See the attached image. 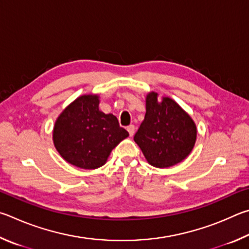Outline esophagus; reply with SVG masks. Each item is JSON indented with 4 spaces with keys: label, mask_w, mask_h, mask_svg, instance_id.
Returning <instances> with one entry per match:
<instances>
[{
    "label": "esophagus",
    "mask_w": 249,
    "mask_h": 249,
    "mask_svg": "<svg viewBox=\"0 0 249 249\" xmlns=\"http://www.w3.org/2000/svg\"><path fill=\"white\" fill-rule=\"evenodd\" d=\"M127 130H128V132L130 134V137H132L133 134H134V131H136V127H134L133 124H130V125H128Z\"/></svg>",
    "instance_id": "esophagus-1"
}]
</instances>
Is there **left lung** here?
Listing matches in <instances>:
<instances>
[{
	"label": "left lung",
	"mask_w": 249,
	"mask_h": 249,
	"mask_svg": "<svg viewBox=\"0 0 249 249\" xmlns=\"http://www.w3.org/2000/svg\"><path fill=\"white\" fill-rule=\"evenodd\" d=\"M145 103V117L134 142L152 166L166 168L180 163L193 151L197 139L194 120L172 98L159 102L154 91L146 95Z\"/></svg>",
	"instance_id": "obj_1"
}]
</instances>
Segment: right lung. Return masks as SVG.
<instances>
[{
  "mask_svg": "<svg viewBox=\"0 0 249 249\" xmlns=\"http://www.w3.org/2000/svg\"><path fill=\"white\" fill-rule=\"evenodd\" d=\"M98 95H83L60 113L53 127L59 154L74 166L95 169L129 136L116 116L99 110Z\"/></svg>",
  "mask_w": 249,
  "mask_h": 249,
  "instance_id": "right-lung-1",
  "label": "right lung"
}]
</instances>
